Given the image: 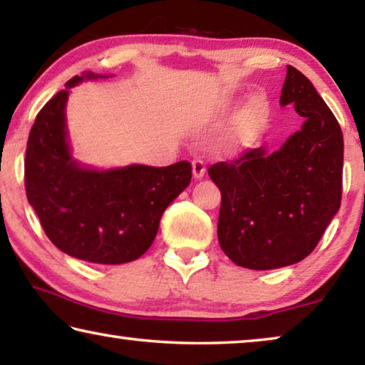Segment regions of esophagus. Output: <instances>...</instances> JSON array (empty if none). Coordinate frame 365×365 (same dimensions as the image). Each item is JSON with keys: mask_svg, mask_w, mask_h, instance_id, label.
<instances>
[{"mask_svg": "<svg viewBox=\"0 0 365 365\" xmlns=\"http://www.w3.org/2000/svg\"><path fill=\"white\" fill-rule=\"evenodd\" d=\"M193 165V177L197 178V180H200V178L205 177V172H206V167H205V162L201 159H195L192 162Z\"/></svg>", "mask_w": 365, "mask_h": 365, "instance_id": "obj_1", "label": "esophagus"}]
</instances>
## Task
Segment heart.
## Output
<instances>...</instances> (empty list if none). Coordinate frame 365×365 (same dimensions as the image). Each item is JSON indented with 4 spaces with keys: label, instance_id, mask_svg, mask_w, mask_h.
I'll list each match as a JSON object with an SVG mask.
<instances>
[{
    "label": "heart",
    "instance_id": "b5f03b06",
    "mask_svg": "<svg viewBox=\"0 0 365 365\" xmlns=\"http://www.w3.org/2000/svg\"><path fill=\"white\" fill-rule=\"evenodd\" d=\"M269 116V106L262 96H255L249 101L246 110L239 118L235 133L231 134L227 145L231 149H244L251 145L260 130H262Z\"/></svg>",
    "mask_w": 365,
    "mask_h": 365
}]
</instances>
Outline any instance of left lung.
<instances>
[{
    "label": "left lung",
    "instance_id": "8db88e82",
    "mask_svg": "<svg viewBox=\"0 0 365 365\" xmlns=\"http://www.w3.org/2000/svg\"><path fill=\"white\" fill-rule=\"evenodd\" d=\"M280 105L295 106L304 123L279 150L249 149L208 170L221 192L220 246L236 265L252 270L300 262L341 206L344 140L338 119L292 65Z\"/></svg>",
    "mask_w": 365,
    "mask_h": 365
}]
</instances>
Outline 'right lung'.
<instances>
[{
    "mask_svg": "<svg viewBox=\"0 0 365 365\" xmlns=\"http://www.w3.org/2000/svg\"><path fill=\"white\" fill-rule=\"evenodd\" d=\"M96 77L88 72L68 80L37 114L27 139L24 182L27 201L53 246L86 262L116 265L150 247L165 208L192 180V164L96 170L72 159L65 124L68 91Z\"/></svg>",
    "mask_w": 365,
    "mask_h": 365,
    "instance_id": "right-lung-1",
    "label": "right lung"
}]
</instances>
